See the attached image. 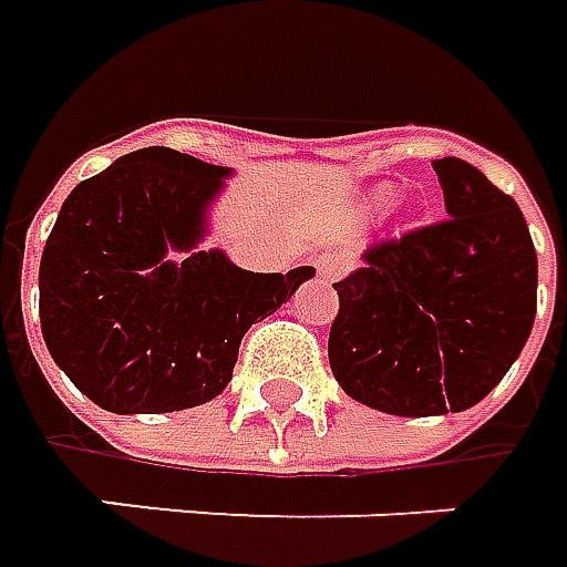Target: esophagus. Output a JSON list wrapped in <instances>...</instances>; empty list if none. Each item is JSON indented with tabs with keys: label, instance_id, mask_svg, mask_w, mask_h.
I'll return each mask as SVG.
<instances>
[{
	"label": "esophagus",
	"instance_id": "1",
	"mask_svg": "<svg viewBox=\"0 0 567 567\" xmlns=\"http://www.w3.org/2000/svg\"><path fill=\"white\" fill-rule=\"evenodd\" d=\"M341 269H344V264H341V257H338V254H319V257H316V272H319V279H322V282H332V279H338V276H341Z\"/></svg>",
	"mask_w": 567,
	"mask_h": 567
}]
</instances>
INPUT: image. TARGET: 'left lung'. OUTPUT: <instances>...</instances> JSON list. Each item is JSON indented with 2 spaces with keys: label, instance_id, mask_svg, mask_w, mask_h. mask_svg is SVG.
Listing matches in <instances>:
<instances>
[{
  "label": "left lung",
  "instance_id": "left-lung-1",
  "mask_svg": "<svg viewBox=\"0 0 567 567\" xmlns=\"http://www.w3.org/2000/svg\"><path fill=\"white\" fill-rule=\"evenodd\" d=\"M446 219L375 241L334 282L329 363L344 394L388 415L462 413L518 360L537 316L525 214L460 157L431 161Z\"/></svg>",
  "mask_w": 567,
  "mask_h": 567
}]
</instances>
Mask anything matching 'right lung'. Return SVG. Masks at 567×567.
Wrapping results in <instances>:
<instances>
[{
    "instance_id": "add662e5",
    "label": "right lung",
    "mask_w": 567,
    "mask_h": 567,
    "mask_svg": "<svg viewBox=\"0 0 567 567\" xmlns=\"http://www.w3.org/2000/svg\"><path fill=\"white\" fill-rule=\"evenodd\" d=\"M233 167L138 148L73 188L40 260L45 348L107 413H179L233 381L238 344L313 267L251 272L202 251Z\"/></svg>"
}]
</instances>
